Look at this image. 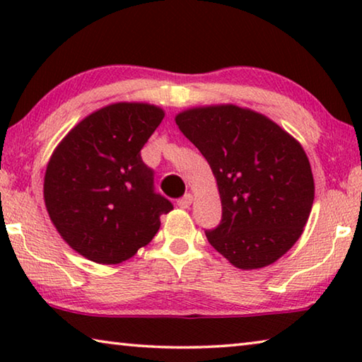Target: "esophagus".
<instances>
[{
  "mask_svg": "<svg viewBox=\"0 0 362 362\" xmlns=\"http://www.w3.org/2000/svg\"><path fill=\"white\" fill-rule=\"evenodd\" d=\"M192 201H193V196L187 193L185 196H182L180 199H177V206H179L180 209H188V207L192 206Z\"/></svg>",
  "mask_w": 362,
  "mask_h": 362,
  "instance_id": "34e87169",
  "label": "esophagus"
}]
</instances>
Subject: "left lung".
I'll return each mask as SVG.
<instances>
[{"label":"left lung","instance_id":"left-lung-1","mask_svg":"<svg viewBox=\"0 0 362 362\" xmlns=\"http://www.w3.org/2000/svg\"><path fill=\"white\" fill-rule=\"evenodd\" d=\"M175 122L216 175L222 220L207 241L241 269L276 262L300 238L315 199L306 153L257 112L236 105L185 110Z\"/></svg>","mask_w":362,"mask_h":362}]
</instances>
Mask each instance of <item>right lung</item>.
Instances as JSON below:
<instances>
[{"instance_id": "1", "label": "right lung", "mask_w": 362, "mask_h": 362, "mask_svg": "<svg viewBox=\"0 0 362 362\" xmlns=\"http://www.w3.org/2000/svg\"><path fill=\"white\" fill-rule=\"evenodd\" d=\"M159 107L119 102L78 122L54 150L45 175L49 217L86 259L121 263L148 244L173 203L155 192L140 150L161 124Z\"/></svg>"}]
</instances>
